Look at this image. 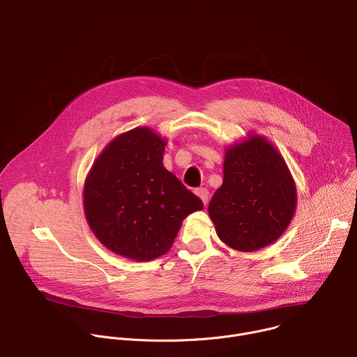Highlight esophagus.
<instances>
[{
	"mask_svg": "<svg viewBox=\"0 0 357 357\" xmlns=\"http://www.w3.org/2000/svg\"><path fill=\"white\" fill-rule=\"evenodd\" d=\"M195 193L200 197V200L203 202V205H206L208 200H209V190L205 188H199L195 190Z\"/></svg>",
	"mask_w": 357,
	"mask_h": 357,
	"instance_id": "obj_1",
	"label": "esophagus"
}]
</instances>
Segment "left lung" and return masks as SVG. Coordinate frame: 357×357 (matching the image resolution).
<instances>
[{
	"label": "left lung",
	"mask_w": 357,
	"mask_h": 357,
	"mask_svg": "<svg viewBox=\"0 0 357 357\" xmlns=\"http://www.w3.org/2000/svg\"><path fill=\"white\" fill-rule=\"evenodd\" d=\"M296 209V186L278 149L248 134L225 152L223 183L209 203L219 238L243 252L277 241Z\"/></svg>",
	"instance_id": "1"
}]
</instances>
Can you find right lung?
Here are the masks:
<instances>
[{
  "mask_svg": "<svg viewBox=\"0 0 357 357\" xmlns=\"http://www.w3.org/2000/svg\"><path fill=\"white\" fill-rule=\"evenodd\" d=\"M167 138L148 127L117 135L100 152L83 188L89 227L110 251L135 261L168 252L183 219L203 209L162 160Z\"/></svg>",
  "mask_w": 357,
  "mask_h": 357,
  "instance_id": "right-lung-1",
  "label": "right lung"
}]
</instances>
